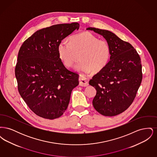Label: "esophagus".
<instances>
[{"label":"esophagus","mask_w":157,"mask_h":157,"mask_svg":"<svg viewBox=\"0 0 157 157\" xmlns=\"http://www.w3.org/2000/svg\"><path fill=\"white\" fill-rule=\"evenodd\" d=\"M79 86H81L86 87L88 85V80L85 78L79 77Z\"/></svg>","instance_id":"obj_1"}]
</instances>
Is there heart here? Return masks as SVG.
<instances>
[{
  "mask_svg": "<svg viewBox=\"0 0 157 157\" xmlns=\"http://www.w3.org/2000/svg\"><path fill=\"white\" fill-rule=\"evenodd\" d=\"M60 60L67 67H71L80 53V62L75 69L82 76L88 75L92 71L98 72L107 65L111 56V50L107 42L98 39L92 33L85 31L67 39L61 40L58 46Z\"/></svg>",
  "mask_w": 157,
  "mask_h": 157,
  "instance_id": "1",
  "label": "heart"
}]
</instances>
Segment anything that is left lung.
Returning a JSON list of instances; mask_svg holds the SVG:
<instances>
[{"label":"left lung","instance_id":"left-lung-1","mask_svg":"<svg viewBox=\"0 0 157 157\" xmlns=\"http://www.w3.org/2000/svg\"><path fill=\"white\" fill-rule=\"evenodd\" d=\"M104 37L111 50L105 67L89 84L97 90L92 104L99 113L108 117L125 111L132 103L142 81L141 59L134 47L109 30L88 28Z\"/></svg>","mask_w":157,"mask_h":157}]
</instances>
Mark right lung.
Instances as JSON below:
<instances>
[{
  "label": "right lung",
  "instance_id": "obj_1",
  "mask_svg": "<svg viewBox=\"0 0 157 157\" xmlns=\"http://www.w3.org/2000/svg\"><path fill=\"white\" fill-rule=\"evenodd\" d=\"M78 23L58 24L35 32L21 46L15 67L19 92L39 117L53 120L67 110L79 75L60 60V42L78 30Z\"/></svg>",
  "mask_w": 157,
  "mask_h": 157
}]
</instances>
